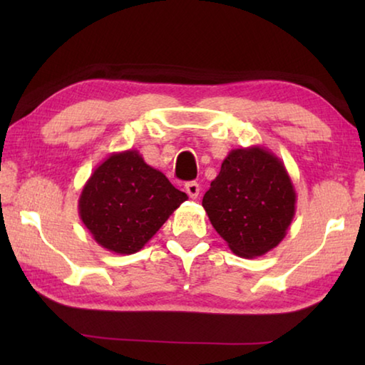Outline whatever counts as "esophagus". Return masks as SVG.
Listing matches in <instances>:
<instances>
[{"instance_id": "obj_1", "label": "esophagus", "mask_w": 365, "mask_h": 365, "mask_svg": "<svg viewBox=\"0 0 365 365\" xmlns=\"http://www.w3.org/2000/svg\"><path fill=\"white\" fill-rule=\"evenodd\" d=\"M185 190H187V193H188L191 200H196L197 195H200L201 188H200V183H197V182H188V183H185Z\"/></svg>"}]
</instances>
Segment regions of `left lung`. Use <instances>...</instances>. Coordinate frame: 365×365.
Masks as SVG:
<instances>
[{"mask_svg":"<svg viewBox=\"0 0 365 365\" xmlns=\"http://www.w3.org/2000/svg\"><path fill=\"white\" fill-rule=\"evenodd\" d=\"M202 207L228 248L252 259L285 238L296 212V191L285 164L267 148H240L224 159Z\"/></svg>","mask_w":365,"mask_h":365,"instance_id":"1","label":"left lung"}]
</instances>
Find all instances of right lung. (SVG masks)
Instances as JSON below:
<instances>
[{
  "instance_id": "1",
  "label": "right lung",
  "mask_w": 365,
  "mask_h": 365,
  "mask_svg": "<svg viewBox=\"0 0 365 365\" xmlns=\"http://www.w3.org/2000/svg\"><path fill=\"white\" fill-rule=\"evenodd\" d=\"M188 196L137 150L110 153L78 197V215L101 248L138 252Z\"/></svg>"
}]
</instances>
